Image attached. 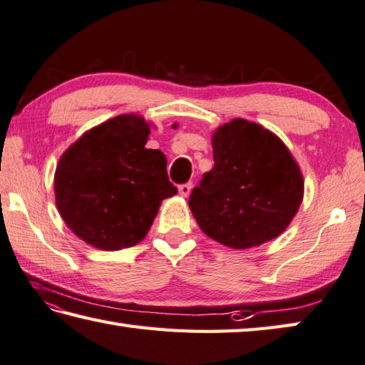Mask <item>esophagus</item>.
I'll return each mask as SVG.
<instances>
[{
  "label": "esophagus",
  "instance_id": "1",
  "mask_svg": "<svg viewBox=\"0 0 365 365\" xmlns=\"http://www.w3.org/2000/svg\"><path fill=\"white\" fill-rule=\"evenodd\" d=\"M191 190H193V183H183L178 187V193H180L183 197H188L191 195Z\"/></svg>",
  "mask_w": 365,
  "mask_h": 365
}]
</instances>
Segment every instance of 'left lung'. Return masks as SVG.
I'll return each mask as SVG.
<instances>
[{"mask_svg":"<svg viewBox=\"0 0 365 365\" xmlns=\"http://www.w3.org/2000/svg\"><path fill=\"white\" fill-rule=\"evenodd\" d=\"M214 168L190 196L210 240L231 249L262 246L292 222L303 201L300 165L279 137L236 118L212 135Z\"/></svg>","mask_w":365,"mask_h":365,"instance_id":"obj_1","label":"left lung"}]
</instances>
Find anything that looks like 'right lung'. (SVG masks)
<instances>
[{
	"instance_id": "1",
	"label": "right lung",
	"mask_w": 365,
	"mask_h": 365,
	"mask_svg": "<svg viewBox=\"0 0 365 365\" xmlns=\"http://www.w3.org/2000/svg\"><path fill=\"white\" fill-rule=\"evenodd\" d=\"M148 135L145 118L119 115L84 132L58 160V214L89 246H135L147 236L163 200L177 195L163 151L145 148Z\"/></svg>"
}]
</instances>
